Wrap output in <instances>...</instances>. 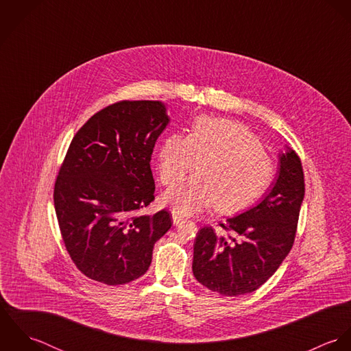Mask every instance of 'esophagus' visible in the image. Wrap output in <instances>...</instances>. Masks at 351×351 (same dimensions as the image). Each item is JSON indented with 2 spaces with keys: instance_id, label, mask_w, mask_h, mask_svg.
<instances>
[{
  "instance_id": "34e87169",
  "label": "esophagus",
  "mask_w": 351,
  "mask_h": 351,
  "mask_svg": "<svg viewBox=\"0 0 351 351\" xmlns=\"http://www.w3.org/2000/svg\"><path fill=\"white\" fill-rule=\"evenodd\" d=\"M182 219H184V217H182L181 215L173 212V223H174V224H178L180 221H182Z\"/></svg>"
}]
</instances>
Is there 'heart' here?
Returning a JSON list of instances; mask_svg holds the SVG:
<instances>
[{"label": "heart", "instance_id": "1", "mask_svg": "<svg viewBox=\"0 0 351 351\" xmlns=\"http://www.w3.org/2000/svg\"><path fill=\"white\" fill-rule=\"evenodd\" d=\"M197 163L199 174L170 188L163 201L178 215H193L217 205L235 213L259 200L276 176L273 156L250 130L234 120L204 116L188 134H170L156 152L163 185H171Z\"/></svg>", "mask_w": 351, "mask_h": 351}]
</instances>
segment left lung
<instances>
[{
	"label": "left lung",
	"instance_id": "obj_1",
	"mask_svg": "<svg viewBox=\"0 0 351 351\" xmlns=\"http://www.w3.org/2000/svg\"><path fill=\"white\" fill-rule=\"evenodd\" d=\"M280 174L258 205L220 223L202 227L193 245V274L212 292L239 296L256 291L280 267L295 243L305 193L300 158L280 155Z\"/></svg>",
	"mask_w": 351,
	"mask_h": 351
}]
</instances>
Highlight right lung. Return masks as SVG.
<instances>
[{
  "label": "right lung",
  "mask_w": 351,
  "mask_h": 351,
  "mask_svg": "<svg viewBox=\"0 0 351 351\" xmlns=\"http://www.w3.org/2000/svg\"><path fill=\"white\" fill-rule=\"evenodd\" d=\"M169 117L159 101L123 100L95 113L74 135L53 185L64 247L78 270L123 285L150 267L152 249L171 227L155 199L151 155Z\"/></svg>",
  "instance_id": "1"
}]
</instances>
